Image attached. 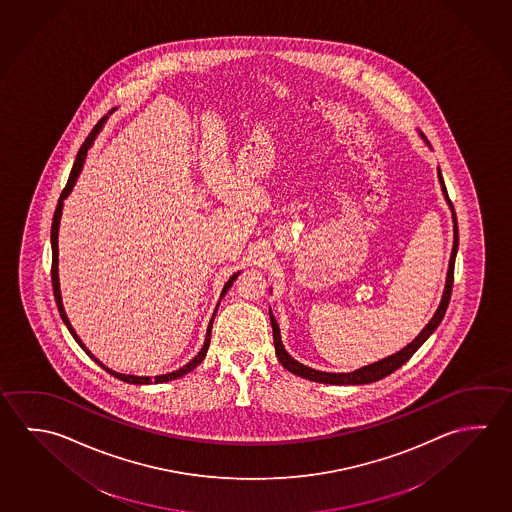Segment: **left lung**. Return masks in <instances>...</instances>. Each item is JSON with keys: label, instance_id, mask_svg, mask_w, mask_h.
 <instances>
[{"label": "left lung", "instance_id": "1", "mask_svg": "<svg viewBox=\"0 0 512 512\" xmlns=\"http://www.w3.org/2000/svg\"><path fill=\"white\" fill-rule=\"evenodd\" d=\"M439 180L440 185H442V192H444V196L448 199L449 207H451V212H453V223H455V225H453V234H455V241H453L451 259H449L448 278H446V287H444L442 302H440L437 313L433 314L430 323L422 329L421 334H419L410 345H406L403 350H399L397 354H392V356L381 359V361H377V363L358 368V370L349 372V374H331V372H322V370H314V368L305 367L302 363H298L296 359L291 358V356L287 354L286 349H284L282 340H280V329H278L277 320H275L273 314L269 313L271 327H273L275 352H277V358L278 361L282 363V367L287 368L289 372H293L296 376L304 377V379H309V381H316V383H329V385H367V383H374V381H379V379H383V377L390 376L397 368L403 367L404 363L412 358L413 354L417 352V349L421 347L422 343L430 338L431 332L435 331V329L439 327V323L442 322V318H444V314H446V309H448L449 300H451L453 278H455V257H457L458 250L457 214H455V208H453V203H451V199H449L448 190H446V185H444V180H442L440 169Z\"/></svg>", "mask_w": 512, "mask_h": 512}]
</instances>
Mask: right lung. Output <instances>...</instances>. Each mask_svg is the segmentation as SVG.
I'll return each instance as SVG.
<instances>
[{"instance_id":"add662e5","label":"right lung","mask_w":512,"mask_h":512,"mask_svg":"<svg viewBox=\"0 0 512 512\" xmlns=\"http://www.w3.org/2000/svg\"><path fill=\"white\" fill-rule=\"evenodd\" d=\"M104 120L106 117L100 118L99 122L95 124V127L91 129L90 135L88 138L84 140V144L81 145V149H79V153H77V158H75V162H73L72 172H70V178H68V183H66V187H64L63 192H61V198H59V203H57V208H55L54 221H52V287H54V296H55V304H57V309H59V314H61V318H63V322L66 323V327H68V331L72 332L73 338L75 341L81 345L82 350L90 356L91 359H95V363H99L100 367L104 368L106 372H109L111 376L117 377L120 381H126V383H131V385H151V383H165V381H171V379H178V377L185 376V374H189L190 370H194V368L198 367L199 363L205 359L207 356L208 345H210V332H212V323H214V318H216L217 307L214 314H212V320L208 323V331L207 338H205V345H203V349L199 350L198 356L189 361L185 367H181L180 370H176V372H171V374H163V376H156L154 379L151 377H140V376H126V374H118L115 370H109L108 367H104L102 363H100L99 359L95 358L93 354H91L90 350L84 347V343H82L81 338L75 334L73 331L72 325H70V320H68V316L64 313L63 302H61V289H59V273H57V252H59V248H57V234H59V221H61V212H63V201L70 192H72L73 185H75V180H77V176L81 174L82 171V163L86 160V153H88V149H90V145L93 144V140H95V136L100 131V127L104 124ZM237 278V273H235L234 277H230V280L226 282L225 287H223V293L221 296H225L226 291L230 289V286L234 284V280Z\"/></svg>"}]
</instances>
